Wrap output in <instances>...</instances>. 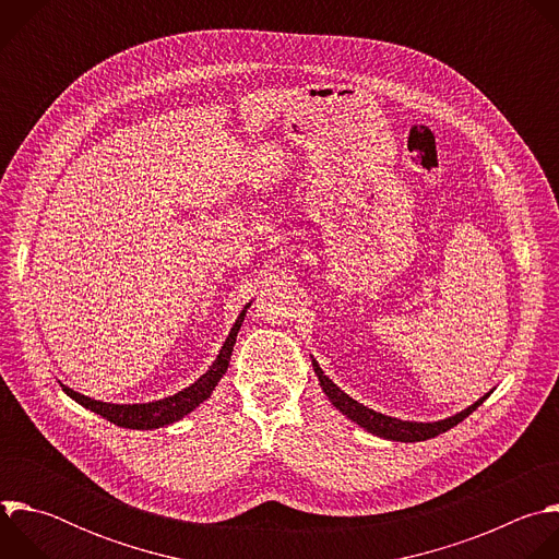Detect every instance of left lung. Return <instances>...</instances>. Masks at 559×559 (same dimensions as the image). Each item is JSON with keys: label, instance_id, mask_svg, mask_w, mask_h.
I'll use <instances>...</instances> for the list:
<instances>
[{"label": "left lung", "instance_id": "left-lung-1", "mask_svg": "<svg viewBox=\"0 0 559 559\" xmlns=\"http://www.w3.org/2000/svg\"><path fill=\"white\" fill-rule=\"evenodd\" d=\"M311 367H313V373L318 376V382H321L325 395L330 397V403L345 418H349L352 423H356L365 431H369V433H373L382 440H393V442H423V440H429V438H436V436L449 431L451 427H455L468 414H473L477 407H480L493 391L491 389L483 397H477L473 405H468L466 409H462V412H457L449 418L433 420V423H416V420H401V418H393V416H384L380 412H373V409L360 405L358 401H354V397H349L338 384H334L330 376H325V371L321 369V365L316 362V358H311Z\"/></svg>", "mask_w": 559, "mask_h": 559}]
</instances>
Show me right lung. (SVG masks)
I'll list each match as a JSON object with an SVG mask.
<instances>
[{
    "label": "right lung",
    "mask_w": 559,
    "mask_h": 559,
    "mask_svg": "<svg viewBox=\"0 0 559 559\" xmlns=\"http://www.w3.org/2000/svg\"><path fill=\"white\" fill-rule=\"evenodd\" d=\"M250 305L252 302H248L241 309V313H238V318L234 321V325H231L218 356L210 365V369L199 380H194L190 386L177 391L175 395H168V397H162V401H152V403H139V405H115V403L95 401V397L79 393V391H74V389H70L61 382L59 384H61L63 393L70 395L74 403H79L82 407L91 409L93 414H97V416H102V418H106L112 425L123 427V429L152 431V429H162V427H168L173 423H179L181 418H186L199 405H203L207 401V397L214 391V386L218 384V380L225 376V371L229 367L234 345H236V334L246 321V311L250 309Z\"/></svg>",
    "instance_id": "right-lung-1"
}]
</instances>
